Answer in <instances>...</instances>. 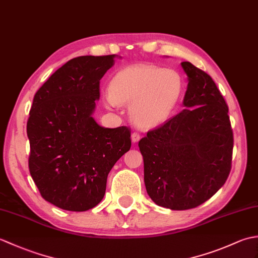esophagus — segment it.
I'll return each instance as SVG.
<instances>
[{
  "label": "esophagus",
  "instance_id": "esophagus-1",
  "mask_svg": "<svg viewBox=\"0 0 258 258\" xmlns=\"http://www.w3.org/2000/svg\"><path fill=\"white\" fill-rule=\"evenodd\" d=\"M131 139H132L133 143H138V142L141 140V135L139 133L134 132L132 135H131Z\"/></svg>",
  "mask_w": 258,
  "mask_h": 258
}]
</instances>
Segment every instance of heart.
Returning a JSON list of instances; mask_svg holds the SVG:
<instances>
[{
    "mask_svg": "<svg viewBox=\"0 0 258 258\" xmlns=\"http://www.w3.org/2000/svg\"><path fill=\"white\" fill-rule=\"evenodd\" d=\"M183 94V80L176 71L151 63H138L118 70L104 95V105H128L132 122L142 128L165 123Z\"/></svg>",
    "mask_w": 258,
    "mask_h": 258,
    "instance_id": "1",
    "label": "heart"
}]
</instances>
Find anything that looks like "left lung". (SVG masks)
Returning <instances> with one entry per match:
<instances>
[{
	"label": "left lung",
	"instance_id": "1",
	"mask_svg": "<svg viewBox=\"0 0 258 258\" xmlns=\"http://www.w3.org/2000/svg\"><path fill=\"white\" fill-rule=\"evenodd\" d=\"M187 75L176 116L139 142L146 191L156 205L184 211L210 200L231 172L233 132L226 102L204 71L182 62Z\"/></svg>",
	"mask_w": 258,
	"mask_h": 258
}]
</instances>
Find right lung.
<instances>
[{"instance_id": "1", "label": "right lung", "mask_w": 258, "mask_h": 258, "mask_svg": "<svg viewBox=\"0 0 258 258\" xmlns=\"http://www.w3.org/2000/svg\"><path fill=\"white\" fill-rule=\"evenodd\" d=\"M116 57L70 59L33 98L26 125L30 173L43 199L62 210L95 207L109 171L131 149L128 127H103L93 117L100 81Z\"/></svg>"}]
</instances>
